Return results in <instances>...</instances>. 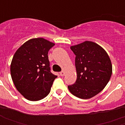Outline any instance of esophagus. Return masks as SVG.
<instances>
[{
  "mask_svg": "<svg viewBox=\"0 0 125 125\" xmlns=\"http://www.w3.org/2000/svg\"><path fill=\"white\" fill-rule=\"evenodd\" d=\"M65 72L64 71H62L61 72H60V76H63L64 75H65Z\"/></svg>",
  "mask_w": 125,
  "mask_h": 125,
  "instance_id": "esophagus-1",
  "label": "esophagus"
}]
</instances>
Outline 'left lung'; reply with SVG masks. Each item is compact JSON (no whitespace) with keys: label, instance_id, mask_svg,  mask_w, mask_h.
Here are the masks:
<instances>
[{"label":"left lung","instance_id":"left-lung-1","mask_svg":"<svg viewBox=\"0 0 125 125\" xmlns=\"http://www.w3.org/2000/svg\"><path fill=\"white\" fill-rule=\"evenodd\" d=\"M70 49L76 55L77 80L68 86L70 92L82 99H88L104 89L113 72L108 55L98 44L90 41L72 45Z\"/></svg>","mask_w":125,"mask_h":125}]
</instances>
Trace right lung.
Listing matches in <instances>:
<instances>
[{
  "label": "right lung",
  "mask_w": 125,
  "mask_h": 125,
  "mask_svg": "<svg viewBox=\"0 0 125 125\" xmlns=\"http://www.w3.org/2000/svg\"><path fill=\"white\" fill-rule=\"evenodd\" d=\"M54 43L42 37L29 39L16 51L10 63L15 86L26 99L37 101L49 94L57 76L50 72L48 52Z\"/></svg>",
  "instance_id": "1"
}]
</instances>
